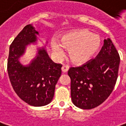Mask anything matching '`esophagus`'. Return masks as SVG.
Returning <instances> with one entry per match:
<instances>
[{"label": "esophagus", "instance_id": "1", "mask_svg": "<svg viewBox=\"0 0 126 126\" xmlns=\"http://www.w3.org/2000/svg\"><path fill=\"white\" fill-rule=\"evenodd\" d=\"M69 66L67 65H63L62 68H61V70H62V71H63V73H65L69 70Z\"/></svg>", "mask_w": 126, "mask_h": 126}]
</instances>
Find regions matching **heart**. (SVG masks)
I'll return each mask as SVG.
<instances>
[{
	"instance_id": "obj_1",
	"label": "heart",
	"mask_w": 126,
	"mask_h": 126,
	"mask_svg": "<svg viewBox=\"0 0 126 126\" xmlns=\"http://www.w3.org/2000/svg\"><path fill=\"white\" fill-rule=\"evenodd\" d=\"M100 45L101 39L98 34L86 29L76 30L65 34L61 37V43L56 39L51 41L52 50L57 58L65 56L63 46L69 49L71 61L77 65L89 61L98 51Z\"/></svg>"
}]
</instances>
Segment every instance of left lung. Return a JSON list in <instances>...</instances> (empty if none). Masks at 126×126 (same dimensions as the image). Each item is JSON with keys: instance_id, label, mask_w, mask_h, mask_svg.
<instances>
[{"instance_id": "obj_1", "label": "left lung", "mask_w": 126, "mask_h": 126, "mask_svg": "<svg viewBox=\"0 0 126 126\" xmlns=\"http://www.w3.org/2000/svg\"><path fill=\"white\" fill-rule=\"evenodd\" d=\"M120 61L117 49L108 39L95 58L81 66L69 68L73 104L81 109L91 110L106 101L116 83Z\"/></svg>"}]
</instances>
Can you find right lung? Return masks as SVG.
Wrapping results in <instances>:
<instances>
[{
    "label": "right lung",
    "instance_id": "add662e5",
    "mask_svg": "<svg viewBox=\"0 0 126 126\" xmlns=\"http://www.w3.org/2000/svg\"><path fill=\"white\" fill-rule=\"evenodd\" d=\"M36 34L32 25H27L15 37L9 49L7 71L14 91L22 100L31 106H43L53 98L62 65L54 63L43 47L29 64L20 63L19 57L27 45L36 41Z\"/></svg>",
    "mask_w": 126,
    "mask_h": 126
}]
</instances>
